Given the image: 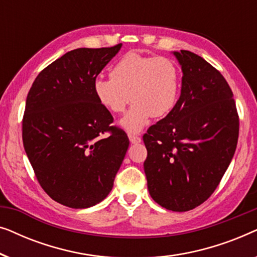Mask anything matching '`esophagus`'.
<instances>
[{
    "instance_id": "esophagus-1",
    "label": "esophagus",
    "mask_w": 257,
    "mask_h": 257,
    "mask_svg": "<svg viewBox=\"0 0 257 257\" xmlns=\"http://www.w3.org/2000/svg\"><path fill=\"white\" fill-rule=\"evenodd\" d=\"M128 139H130V142H131L132 144H139L140 142H142V138H140L139 136L131 135V133H130V135H128Z\"/></svg>"
}]
</instances>
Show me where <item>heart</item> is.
Segmentation results:
<instances>
[{
	"mask_svg": "<svg viewBox=\"0 0 257 257\" xmlns=\"http://www.w3.org/2000/svg\"><path fill=\"white\" fill-rule=\"evenodd\" d=\"M110 76L94 79V96L112 113H121L130 99L133 101L120 120L130 133L142 131L152 115H167L178 101L180 70L171 58L130 52L115 63Z\"/></svg>",
	"mask_w": 257,
	"mask_h": 257,
	"instance_id": "obj_1",
	"label": "heart"
}]
</instances>
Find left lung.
I'll use <instances>...</instances> for the list:
<instances>
[{
	"mask_svg": "<svg viewBox=\"0 0 257 257\" xmlns=\"http://www.w3.org/2000/svg\"><path fill=\"white\" fill-rule=\"evenodd\" d=\"M182 70L173 110L143 137L150 195L164 208L187 212L206 201L233 159L238 115L227 80L191 51H174Z\"/></svg>",
	"mask_w": 257,
	"mask_h": 257,
	"instance_id": "obj_1",
	"label": "left lung"
}]
</instances>
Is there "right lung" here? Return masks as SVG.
<instances>
[{"instance_id": "obj_1", "label": "right lung", "mask_w": 257, "mask_h": 257, "mask_svg": "<svg viewBox=\"0 0 257 257\" xmlns=\"http://www.w3.org/2000/svg\"><path fill=\"white\" fill-rule=\"evenodd\" d=\"M120 48L66 52L38 73L28 93L24 150L44 192L70 208L106 198L128 149L126 133L111 126L113 117L93 92L94 79Z\"/></svg>"}]
</instances>
